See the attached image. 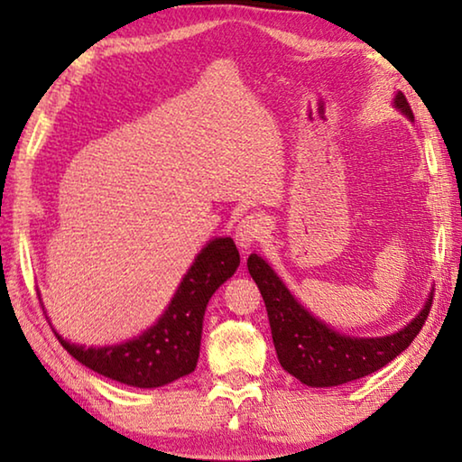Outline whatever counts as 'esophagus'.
<instances>
[{
	"label": "esophagus",
	"mask_w": 462,
	"mask_h": 462,
	"mask_svg": "<svg viewBox=\"0 0 462 462\" xmlns=\"http://www.w3.org/2000/svg\"><path fill=\"white\" fill-rule=\"evenodd\" d=\"M264 234V220L259 214H250L246 217H242V220L236 224V232H234V240H236V245L240 246L242 253H246V250L256 245L263 238Z\"/></svg>",
	"instance_id": "34e87169"
}]
</instances>
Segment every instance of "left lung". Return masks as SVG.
<instances>
[{"label":"left lung","mask_w":462,"mask_h":462,"mask_svg":"<svg viewBox=\"0 0 462 462\" xmlns=\"http://www.w3.org/2000/svg\"><path fill=\"white\" fill-rule=\"evenodd\" d=\"M395 109L413 120L402 91L393 97ZM248 273L259 285L267 308L273 344L283 369L310 387H336L366 377L393 361L420 334L432 306V293L408 326L389 336L356 338L336 332L295 300L271 264L259 254L248 256Z\"/></svg>","instance_id":"obj_1"}]
</instances>
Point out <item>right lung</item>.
Instances as JSON below:
<instances>
[{
  "label": "right lung",
  "instance_id": "add662e5",
  "mask_svg": "<svg viewBox=\"0 0 462 462\" xmlns=\"http://www.w3.org/2000/svg\"><path fill=\"white\" fill-rule=\"evenodd\" d=\"M238 264L234 240L214 238L195 256L165 314L136 338L112 346H85L65 340L52 328L54 336L69 355L107 379L140 389L162 387L195 371L208 301Z\"/></svg>",
  "mask_w": 462,
  "mask_h": 462
}]
</instances>
